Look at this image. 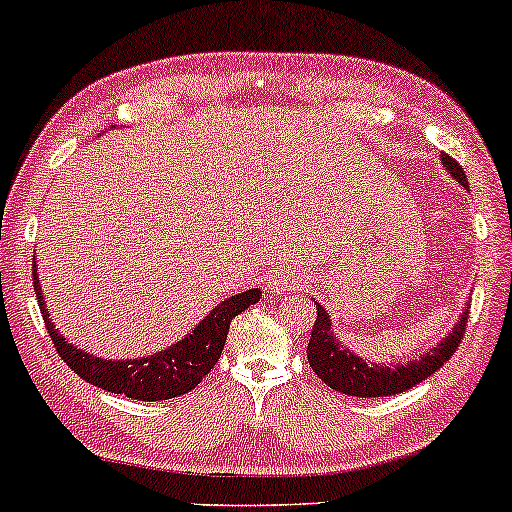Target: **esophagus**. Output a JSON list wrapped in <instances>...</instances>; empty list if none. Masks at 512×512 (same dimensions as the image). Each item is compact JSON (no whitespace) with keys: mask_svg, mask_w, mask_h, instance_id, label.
<instances>
[{"mask_svg":"<svg viewBox=\"0 0 512 512\" xmlns=\"http://www.w3.org/2000/svg\"><path fill=\"white\" fill-rule=\"evenodd\" d=\"M296 285V277L285 273V270H273L268 275V289L275 294H285Z\"/></svg>","mask_w":512,"mask_h":512,"instance_id":"esophagus-1","label":"esophagus"}]
</instances>
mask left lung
Returning <instances> with one entry per match:
<instances>
[{
	"label": "left lung",
	"mask_w": 512,
	"mask_h": 512,
	"mask_svg": "<svg viewBox=\"0 0 512 512\" xmlns=\"http://www.w3.org/2000/svg\"><path fill=\"white\" fill-rule=\"evenodd\" d=\"M441 166L449 170L451 178L458 185L468 189V178H465V170L460 168V163L453 161L449 154H441ZM315 311H318V318H315L311 339H308V363H311L313 372L327 387L342 391L346 396H361V399L401 394V391L427 380L456 353L460 339H463L465 323H468V304H465L458 323L451 327V332L441 342H437V346L427 349V353H422L415 361L394 365L370 363L358 356V353L346 349L332 330L330 313L318 301H315Z\"/></svg>",
	"instance_id": "obj_1"
}]
</instances>
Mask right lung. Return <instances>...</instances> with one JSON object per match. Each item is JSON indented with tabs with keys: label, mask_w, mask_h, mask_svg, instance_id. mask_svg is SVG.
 I'll use <instances>...</instances> for the list:
<instances>
[{
	"label": "right lung",
	"mask_w": 512,
	"mask_h": 512,
	"mask_svg": "<svg viewBox=\"0 0 512 512\" xmlns=\"http://www.w3.org/2000/svg\"><path fill=\"white\" fill-rule=\"evenodd\" d=\"M33 270V285L37 301H40L44 325H47L49 337H52L61 361L94 387L111 391V394H125L128 399L137 401L175 399V396L187 394V391L197 387L211 372L213 365L218 363L232 318L242 313L244 308L261 301V289H246L242 294L220 301L192 332H187L180 342L170 344L168 349L137 358H102L97 353H87L59 334L42 299L35 261Z\"/></svg>",
	"instance_id": "1"
}]
</instances>
